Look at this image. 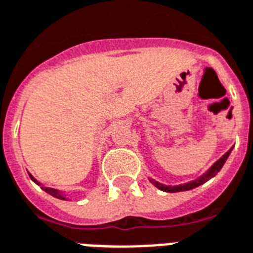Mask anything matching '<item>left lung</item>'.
<instances>
[{
    "label": "left lung",
    "instance_id": "obj_1",
    "mask_svg": "<svg viewBox=\"0 0 253 253\" xmlns=\"http://www.w3.org/2000/svg\"><path fill=\"white\" fill-rule=\"evenodd\" d=\"M231 150H232V149H230V150H228V152H227L222 158H219L218 161L215 162L214 165L211 166L210 169L207 170L206 173L203 174V175H201V177L197 178V179H194V181L187 182V183H182V185H177V186H168V185H164V183H160V182H157L156 179H153V178H149V181L152 182L157 189L162 190V191H166V193H179V191H187V190L195 189V187L203 185L205 182H207L209 179L215 177V175L220 171V169H222L223 165H224V162L227 161V158H228V156L231 154Z\"/></svg>",
    "mask_w": 253,
    "mask_h": 253
}]
</instances>
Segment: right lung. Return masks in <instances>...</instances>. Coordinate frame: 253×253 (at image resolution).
I'll return each mask as SVG.
<instances>
[{"instance_id":"add662e5","label":"right lung","mask_w":253,"mask_h":253,"mask_svg":"<svg viewBox=\"0 0 253 253\" xmlns=\"http://www.w3.org/2000/svg\"><path fill=\"white\" fill-rule=\"evenodd\" d=\"M29 175H30L31 181H34L35 183H37V185L41 186V189L44 190V191H46L47 194H50V195H52V197L58 198V199H63V201H67V199H68L67 197H64L63 193H62V191H59V190H56V189H51V187H44V186L41 185V183H39V182L37 181V179H35V178L33 177V175H31V174H29Z\"/></svg>"}]
</instances>
